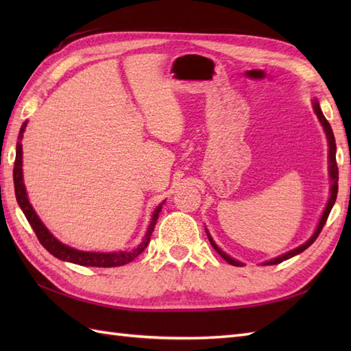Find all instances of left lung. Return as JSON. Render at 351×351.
<instances>
[{
    "label": "left lung",
    "mask_w": 351,
    "mask_h": 351,
    "mask_svg": "<svg viewBox=\"0 0 351 351\" xmlns=\"http://www.w3.org/2000/svg\"><path fill=\"white\" fill-rule=\"evenodd\" d=\"M314 110H315V113H317V117L319 119V122H322V125H323V128H324V131H326V136H327V140H329V162H330V166H329V170H330V178H332V189H330V199H329V202H327V206H326V210H324V213H323V215H322V220H319V223H318V226H317V230H315V234L311 237V240H308L306 243L304 244H302L300 247H297V249H294V250H291V252H288V253H285V255H282V256H279V258H274V259H271V261H268V263H265L264 265H274V264H280L282 261H285V259H289V258H293V256H295V255H299V253H302L303 250H306L309 245L314 243L315 240H317V237L319 235V232H322V229H323V226H324V223L327 221V217H329V214H330V211H332V206L335 205V200H337V195H338V164H337V143H335V136H333V131H332V128H330V123L327 122V119L324 117V114H323V111H322V108H319V104H318V101H314ZM208 238H210V243H211V245L213 247L217 250V253L219 255L223 258V259H226L228 263L230 264V265H235V267H241L243 264L241 263H238V261H235V259H232L230 256H228L225 252H221L219 247H217V244H215L214 241H213V238L210 237V234H208Z\"/></svg>",
    "instance_id": "left-lung-1"
}]
</instances>
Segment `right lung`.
<instances>
[{"label": "right lung", "instance_id": "obj_1", "mask_svg": "<svg viewBox=\"0 0 351 351\" xmlns=\"http://www.w3.org/2000/svg\"><path fill=\"white\" fill-rule=\"evenodd\" d=\"M27 123L21 126L19 131V140L22 138V132L25 131ZM13 184H14V195H16V200L21 206L22 213L25 214V217L29 223V226L33 228L34 234L37 237V240L40 241V244L47 249L52 256H56L62 261H68V263H73L78 265H86V267H119V265H125L131 263L132 259H136L141 252L146 249L147 243L151 241V235L156 220H158V214L161 211V205L156 208L154 215H152V221L151 226L147 229V234L145 237V240L141 241L138 247L130 252H119V253H96V252H81L75 250L72 247H68V245L62 244L58 240H56L54 237L49 234V230L43 226V223L40 219L37 217V214L29 205L28 199H27V193L24 182H22V145H16V158H14V167H13Z\"/></svg>", "mask_w": 351, "mask_h": 351}]
</instances>
